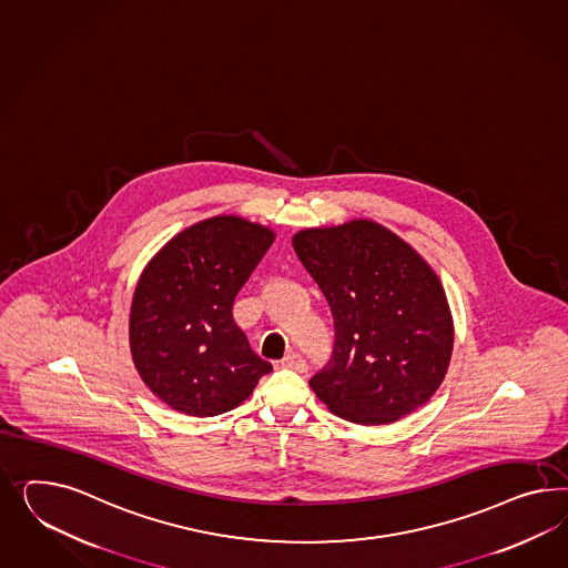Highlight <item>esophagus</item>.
I'll use <instances>...</instances> for the list:
<instances>
[{
    "mask_svg": "<svg viewBox=\"0 0 568 568\" xmlns=\"http://www.w3.org/2000/svg\"><path fill=\"white\" fill-rule=\"evenodd\" d=\"M282 365L291 367V369L298 373H305L308 369L307 361H305L303 355H298V353H288L286 357L282 358Z\"/></svg>",
    "mask_w": 568,
    "mask_h": 568,
    "instance_id": "obj_1",
    "label": "esophagus"
}]
</instances>
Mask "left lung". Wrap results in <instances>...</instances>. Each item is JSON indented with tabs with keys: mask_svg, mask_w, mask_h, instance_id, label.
Masks as SVG:
<instances>
[{
	"mask_svg": "<svg viewBox=\"0 0 568 568\" xmlns=\"http://www.w3.org/2000/svg\"><path fill=\"white\" fill-rule=\"evenodd\" d=\"M292 246L334 315V353L308 379L320 400L358 425L398 422L425 405L453 357L436 272L372 220L301 230Z\"/></svg>",
	"mask_w": 568,
	"mask_h": 568,
	"instance_id": "left-lung-1",
	"label": "left lung"
}]
</instances>
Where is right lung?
<instances>
[{
	"label": "right lung",
	"mask_w": 568,
	"mask_h": 568,
	"mask_svg": "<svg viewBox=\"0 0 568 568\" xmlns=\"http://www.w3.org/2000/svg\"><path fill=\"white\" fill-rule=\"evenodd\" d=\"M274 236L243 217L217 215L176 234L141 274L130 353L146 388L174 410L222 415L272 372L234 324L232 305Z\"/></svg>",
	"instance_id": "1"
}]
</instances>
